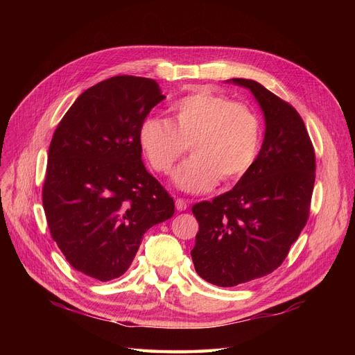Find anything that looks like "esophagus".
<instances>
[{"label": "esophagus", "mask_w": 355, "mask_h": 355, "mask_svg": "<svg viewBox=\"0 0 355 355\" xmlns=\"http://www.w3.org/2000/svg\"><path fill=\"white\" fill-rule=\"evenodd\" d=\"M175 204H176V209H178L179 211H184V210L188 209V201L184 200V198H176Z\"/></svg>", "instance_id": "esophagus-1"}]
</instances>
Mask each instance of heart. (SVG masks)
<instances>
[{"mask_svg": "<svg viewBox=\"0 0 355 355\" xmlns=\"http://www.w3.org/2000/svg\"><path fill=\"white\" fill-rule=\"evenodd\" d=\"M170 121L149 116L139 127V144L149 164L168 175L178 161L192 155L175 175L188 192H202L216 182L240 179L252 167L261 145V121L244 103L210 90H198L171 105Z\"/></svg>", "mask_w": 355, "mask_h": 355, "instance_id": "obj_1", "label": "heart"}]
</instances>
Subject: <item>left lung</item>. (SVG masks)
<instances>
[{"mask_svg":"<svg viewBox=\"0 0 355 355\" xmlns=\"http://www.w3.org/2000/svg\"><path fill=\"white\" fill-rule=\"evenodd\" d=\"M249 89L265 115V137L254 163L231 191L192 206L198 222L191 250L197 274L232 287L271 274L308 222L315 153L304 120L288 102L253 80Z\"/></svg>","mask_w":355,"mask_h":355,"instance_id":"1","label":"left lung"}]
</instances>
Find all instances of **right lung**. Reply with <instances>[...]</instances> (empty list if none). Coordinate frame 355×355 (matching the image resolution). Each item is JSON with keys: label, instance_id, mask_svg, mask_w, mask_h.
Returning <instances> with one entry per match:
<instances>
[{"label": "right lung", "instance_id": "1", "mask_svg": "<svg viewBox=\"0 0 355 355\" xmlns=\"http://www.w3.org/2000/svg\"><path fill=\"white\" fill-rule=\"evenodd\" d=\"M163 99L155 80L118 75L85 90L51 137L41 194L51 239L96 280L123 275L144 234L175 213L139 144V127Z\"/></svg>", "mask_w": 355, "mask_h": 355}]
</instances>
